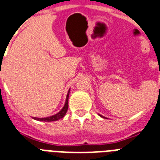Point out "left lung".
I'll list each match as a JSON object with an SVG mask.
<instances>
[{
    "instance_id": "obj_1",
    "label": "left lung",
    "mask_w": 160,
    "mask_h": 160,
    "mask_svg": "<svg viewBox=\"0 0 160 160\" xmlns=\"http://www.w3.org/2000/svg\"><path fill=\"white\" fill-rule=\"evenodd\" d=\"M100 116H101V115H100ZM101 117H102V118H103V117H102V116H101Z\"/></svg>"
}]
</instances>
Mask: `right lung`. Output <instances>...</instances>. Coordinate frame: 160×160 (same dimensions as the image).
Here are the masks:
<instances>
[{"mask_svg":"<svg viewBox=\"0 0 160 160\" xmlns=\"http://www.w3.org/2000/svg\"><path fill=\"white\" fill-rule=\"evenodd\" d=\"M70 90V89H69ZM69 90L68 91V94H67L66 96V101H65V104H64V107L61 109V111L59 112H58L57 114L53 116H51V117H48V118H34L35 120L38 121H42V122H54V121H58L61 118H63L65 116L67 112V110H68V100H69Z\"/></svg>","mask_w":160,"mask_h":160,"instance_id":"add662e5","label":"right lung"}]
</instances>
